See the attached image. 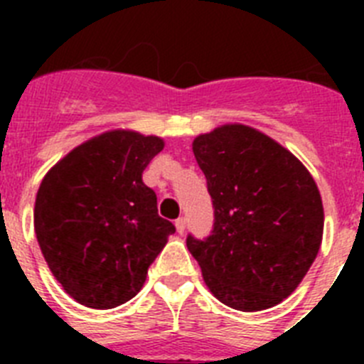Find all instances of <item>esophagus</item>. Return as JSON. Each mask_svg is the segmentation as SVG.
I'll list each match as a JSON object with an SVG mask.
<instances>
[{"instance_id":"esophagus-1","label":"esophagus","mask_w":364,"mask_h":364,"mask_svg":"<svg viewBox=\"0 0 364 364\" xmlns=\"http://www.w3.org/2000/svg\"><path fill=\"white\" fill-rule=\"evenodd\" d=\"M175 226H176V231H178V233H184V230H186V218L184 217L176 218Z\"/></svg>"}]
</instances>
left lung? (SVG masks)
<instances>
[{
	"instance_id": "left-lung-1",
	"label": "left lung",
	"mask_w": 364,
	"mask_h": 364,
	"mask_svg": "<svg viewBox=\"0 0 364 364\" xmlns=\"http://www.w3.org/2000/svg\"><path fill=\"white\" fill-rule=\"evenodd\" d=\"M193 153L215 210L210 237L186 239L204 282L235 310L275 306L319 253L324 211L315 180L290 151L247 125L200 134Z\"/></svg>"
}]
</instances>
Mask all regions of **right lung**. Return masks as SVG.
I'll return each mask as SVG.
<instances>
[{
  "label": "right lung",
  "mask_w": 364,
  "mask_h": 364,
  "mask_svg": "<svg viewBox=\"0 0 364 364\" xmlns=\"http://www.w3.org/2000/svg\"><path fill=\"white\" fill-rule=\"evenodd\" d=\"M162 149L159 136L107 131L74 147L41 180L38 244L56 281L83 306L109 310L133 299L175 233L142 180Z\"/></svg>",
  "instance_id": "add662e5"
}]
</instances>
